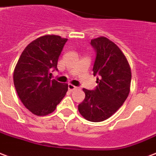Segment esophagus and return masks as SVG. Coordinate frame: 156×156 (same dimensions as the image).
Segmentation results:
<instances>
[{
  "label": "esophagus",
  "instance_id": "obj_1",
  "mask_svg": "<svg viewBox=\"0 0 156 156\" xmlns=\"http://www.w3.org/2000/svg\"><path fill=\"white\" fill-rule=\"evenodd\" d=\"M68 89H69V90H70V91H73V90H76V89H78V88H77L76 86H75V85H71V84H69V85H68Z\"/></svg>",
  "mask_w": 156,
  "mask_h": 156
}]
</instances>
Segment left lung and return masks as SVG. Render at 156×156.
Listing matches in <instances>:
<instances>
[{"label": "left lung", "instance_id": "8db88e82", "mask_svg": "<svg viewBox=\"0 0 156 156\" xmlns=\"http://www.w3.org/2000/svg\"><path fill=\"white\" fill-rule=\"evenodd\" d=\"M90 44L96 51L93 71L98 85L94 90L83 89L85 98L78 110L86 120L98 122L110 118L123 105L129 94L132 72L123 52L108 38H96Z\"/></svg>", "mask_w": 156, "mask_h": 156}]
</instances>
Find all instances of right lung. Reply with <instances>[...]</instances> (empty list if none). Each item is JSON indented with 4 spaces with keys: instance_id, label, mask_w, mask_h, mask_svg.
<instances>
[{
    "instance_id": "add662e5",
    "label": "right lung",
    "mask_w": 156,
    "mask_h": 156,
    "mask_svg": "<svg viewBox=\"0 0 156 156\" xmlns=\"http://www.w3.org/2000/svg\"><path fill=\"white\" fill-rule=\"evenodd\" d=\"M67 38L44 35L29 43L14 71V85L23 105L32 113H52L68 90L67 84L51 80L50 71H57V61Z\"/></svg>"
}]
</instances>
